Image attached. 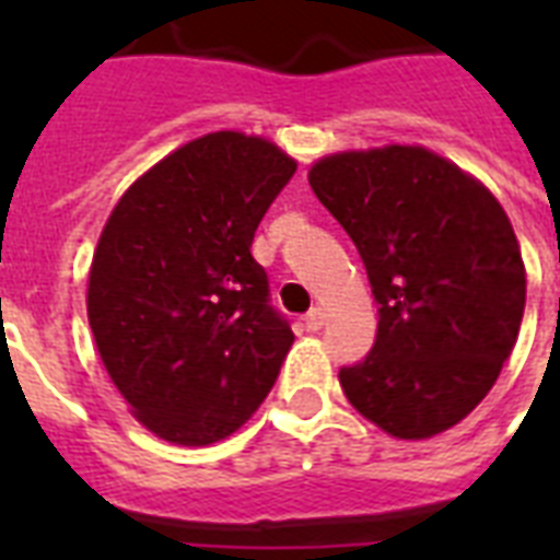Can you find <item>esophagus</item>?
I'll list each match as a JSON object with an SVG mask.
<instances>
[{"instance_id":"obj_1","label":"esophagus","mask_w":560,"mask_h":560,"mask_svg":"<svg viewBox=\"0 0 560 560\" xmlns=\"http://www.w3.org/2000/svg\"><path fill=\"white\" fill-rule=\"evenodd\" d=\"M323 325H325V311H323V307H319V305L311 307V311H307V314H305V328H307V331H319Z\"/></svg>"}]
</instances>
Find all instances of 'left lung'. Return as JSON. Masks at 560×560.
<instances>
[{"mask_svg": "<svg viewBox=\"0 0 560 560\" xmlns=\"http://www.w3.org/2000/svg\"><path fill=\"white\" fill-rule=\"evenodd\" d=\"M307 183L358 246L377 340L340 386L383 433L421 442L459 424L512 354L526 267L494 194L421 144L316 160Z\"/></svg>", "mask_w": 560, "mask_h": 560, "instance_id": "obj_1", "label": "left lung"}]
</instances>
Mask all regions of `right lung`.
<instances>
[{
	"instance_id": "1",
	"label": "right lung",
	"mask_w": 560,
	"mask_h": 560,
	"mask_svg": "<svg viewBox=\"0 0 560 560\" xmlns=\"http://www.w3.org/2000/svg\"><path fill=\"white\" fill-rule=\"evenodd\" d=\"M293 171L270 139L206 133L144 171L101 229L86 284L95 349L165 442L226 439L279 377L293 331L249 246Z\"/></svg>"
}]
</instances>
